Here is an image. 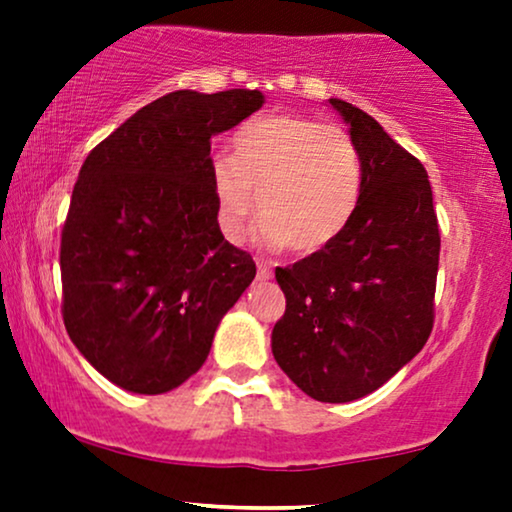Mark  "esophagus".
Listing matches in <instances>:
<instances>
[{"label":"esophagus","mask_w":512,"mask_h":512,"mask_svg":"<svg viewBox=\"0 0 512 512\" xmlns=\"http://www.w3.org/2000/svg\"><path fill=\"white\" fill-rule=\"evenodd\" d=\"M256 277L261 279V282H265V279H270V277H272V268H270V265L256 263Z\"/></svg>","instance_id":"esophagus-1"}]
</instances>
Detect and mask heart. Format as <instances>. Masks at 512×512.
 Returning <instances> with one entry per match:
<instances>
[{
  "mask_svg": "<svg viewBox=\"0 0 512 512\" xmlns=\"http://www.w3.org/2000/svg\"><path fill=\"white\" fill-rule=\"evenodd\" d=\"M223 235L237 242L256 207L261 237L296 254L328 247L352 223L363 191L354 139L338 125L307 116H263L233 137V158L212 160Z\"/></svg>",
  "mask_w": 512,
  "mask_h": 512,
  "instance_id": "obj_1",
  "label": "heart"
}]
</instances>
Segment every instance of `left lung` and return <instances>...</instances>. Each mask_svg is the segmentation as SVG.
Segmentation results:
<instances>
[{
  "instance_id": "1",
  "label": "left lung",
  "mask_w": 512,
  "mask_h": 512,
  "mask_svg": "<svg viewBox=\"0 0 512 512\" xmlns=\"http://www.w3.org/2000/svg\"><path fill=\"white\" fill-rule=\"evenodd\" d=\"M328 104L361 153V202L338 240L275 270L286 312L272 354L314 401L349 403L429 340L440 233L424 165L366 111L338 97Z\"/></svg>"
}]
</instances>
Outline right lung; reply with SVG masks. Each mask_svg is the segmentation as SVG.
Wrapping results in <instances>:
<instances>
[{
	"label": "right lung",
	"mask_w": 512,
	"mask_h": 512,
	"mask_svg": "<svg viewBox=\"0 0 512 512\" xmlns=\"http://www.w3.org/2000/svg\"><path fill=\"white\" fill-rule=\"evenodd\" d=\"M261 90H174L88 153L60 242L62 319L109 382L165 394L205 363L216 326L256 277L223 237L212 137L263 107Z\"/></svg>",
	"instance_id": "right-lung-1"
}]
</instances>
